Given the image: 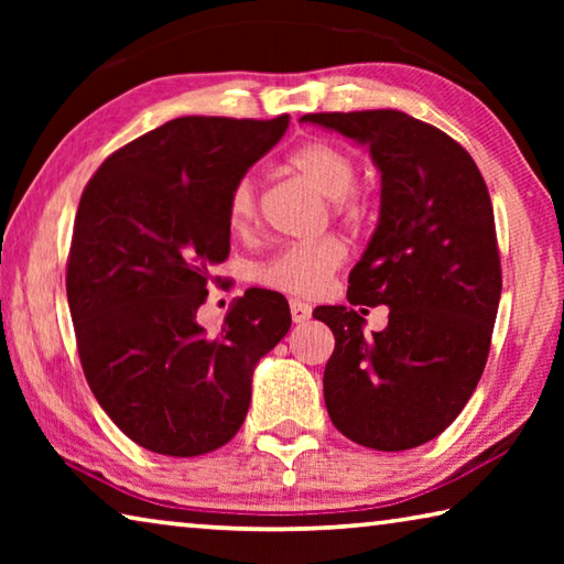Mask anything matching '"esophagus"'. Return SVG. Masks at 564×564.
I'll return each instance as SVG.
<instances>
[{"mask_svg":"<svg viewBox=\"0 0 564 564\" xmlns=\"http://www.w3.org/2000/svg\"><path fill=\"white\" fill-rule=\"evenodd\" d=\"M291 318H293V323H299L301 326V323L311 318V305L299 301V299H291Z\"/></svg>","mask_w":564,"mask_h":564,"instance_id":"esophagus-1","label":"esophagus"}]
</instances>
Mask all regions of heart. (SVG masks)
Segmentation results:
<instances>
[{
	"instance_id": "obj_1",
	"label": "heart",
	"mask_w": 564,
	"mask_h": 564,
	"mask_svg": "<svg viewBox=\"0 0 564 564\" xmlns=\"http://www.w3.org/2000/svg\"><path fill=\"white\" fill-rule=\"evenodd\" d=\"M291 166L299 176L330 198L338 214H358V198L350 194L356 184V161L346 151L311 141L291 156ZM259 221V186L253 176L236 181L228 196V224L236 234H246ZM346 259V248L338 238H321L311 243H293L281 248L261 265L259 279L275 291L293 295H318L326 289L330 275L340 269Z\"/></svg>"
}]
</instances>
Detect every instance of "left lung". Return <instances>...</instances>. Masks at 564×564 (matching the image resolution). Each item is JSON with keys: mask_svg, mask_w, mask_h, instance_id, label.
Here are the masks:
<instances>
[{"mask_svg": "<svg viewBox=\"0 0 564 564\" xmlns=\"http://www.w3.org/2000/svg\"><path fill=\"white\" fill-rule=\"evenodd\" d=\"M301 123L366 147L380 174L378 226L348 275V303L388 304L389 326L366 337L349 305L313 311L336 336L328 415L352 443L410 451L460 415L488 360L502 291L488 186L457 141L403 111Z\"/></svg>", "mask_w": 564, "mask_h": 564, "instance_id": "8db88e82", "label": "left lung"}]
</instances>
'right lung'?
<instances>
[{
  "mask_svg": "<svg viewBox=\"0 0 564 564\" xmlns=\"http://www.w3.org/2000/svg\"><path fill=\"white\" fill-rule=\"evenodd\" d=\"M289 129L184 117L133 139L84 188L66 299L84 376L123 435L194 457L226 445L251 405L253 368L291 328L281 293L248 289L221 330L196 313L231 251L228 196Z\"/></svg>",
  "mask_w": 564,
  "mask_h": 564,
  "instance_id": "right-lung-1",
  "label": "right lung"
}]
</instances>
